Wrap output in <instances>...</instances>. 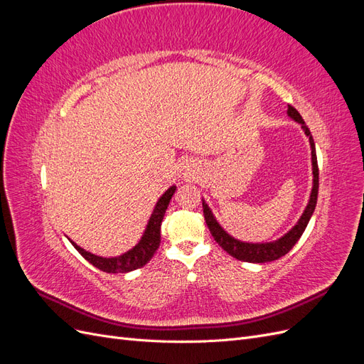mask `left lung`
Listing matches in <instances>:
<instances>
[{
    "instance_id": "1",
    "label": "left lung",
    "mask_w": 364,
    "mask_h": 364,
    "mask_svg": "<svg viewBox=\"0 0 364 364\" xmlns=\"http://www.w3.org/2000/svg\"><path fill=\"white\" fill-rule=\"evenodd\" d=\"M287 115L296 121L297 124H301V129L304 130L305 136L308 138V142H310V149H311V170H313V185H311V193H310V199H308V203L304 209L302 215L297 220L296 225L287 230L284 235H281L277 240L272 241H264V243H249V241H241L230 234H228L223 229V226L218 223V220L215 218L213 209L209 208L205 199H202L203 203V215L206 220V225L209 228V232L213 234L214 240L218 243V246H222L223 250H226L230 257H234L240 261H246V262H269L282 258L285 253H289L291 247L297 243V240L301 238L304 234V230L310 222V218L316 209L317 203V193H318V168H317V156H316V147H314V139L310 134V129L306 127L305 121L302 119L301 114L296 111L293 106H289Z\"/></svg>"
}]
</instances>
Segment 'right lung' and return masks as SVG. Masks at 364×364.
I'll return each instance as SVG.
<instances>
[{"instance_id":"right-lung-1","label":"right lung","mask_w":364,"mask_h":364,"mask_svg":"<svg viewBox=\"0 0 364 364\" xmlns=\"http://www.w3.org/2000/svg\"><path fill=\"white\" fill-rule=\"evenodd\" d=\"M176 191V186L171 185L170 188L165 191L153 208L151 215L149 217L147 226L142 232V237L139 238L138 243L129 249L127 252H124L123 255L118 257H112V258H105V257H98L95 253H91L85 250L83 247H80L79 245H75L71 238H68L71 241V245L77 249V252L87 261L91 262L94 267L100 269L106 273H127L132 270H136L151 259V257L155 255V252L159 247L161 243V223L162 218L165 215V211H167L168 203L171 200V197Z\"/></svg>"}]
</instances>
